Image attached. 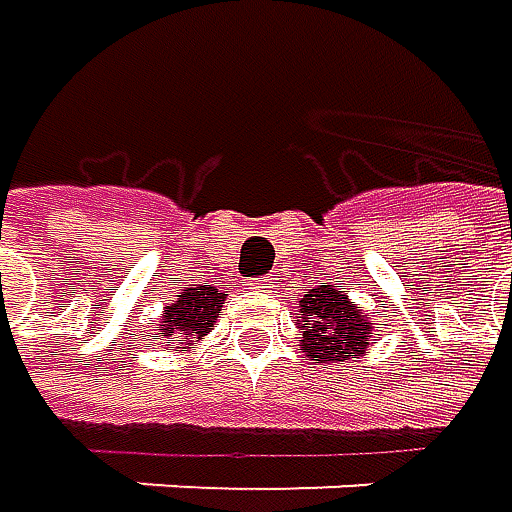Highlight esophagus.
<instances>
[{"instance_id": "1", "label": "esophagus", "mask_w": 512, "mask_h": 512, "mask_svg": "<svg viewBox=\"0 0 512 512\" xmlns=\"http://www.w3.org/2000/svg\"><path fill=\"white\" fill-rule=\"evenodd\" d=\"M270 287H273V281L267 279V276H264V279H248V281H245V290H270Z\"/></svg>"}]
</instances>
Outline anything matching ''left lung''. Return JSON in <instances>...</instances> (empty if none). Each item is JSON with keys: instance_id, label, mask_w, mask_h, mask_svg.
Segmentation results:
<instances>
[{"instance_id": "1", "label": "left lung", "mask_w": 512, "mask_h": 512, "mask_svg": "<svg viewBox=\"0 0 512 512\" xmlns=\"http://www.w3.org/2000/svg\"><path fill=\"white\" fill-rule=\"evenodd\" d=\"M298 312L304 315L307 324L301 344V349H307V358L335 363L366 352L372 335V318H366V312H360L346 298V290H335L332 281L315 284V290L301 298Z\"/></svg>"}]
</instances>
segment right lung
Returning <instances> with one entry per match:
<instances>
[{"instance_id": "obj_1", "label": "right lung", "mask_w": 512, "mask_h": 512, "mask_svg": "<svg viewBox=\"0 0 512 512\" xmlns=\"http://www.w3.org/2000/svg\"><path fill=\"white\" fill-rule=\"evenodd\" d=\"M222 304H225V293H219L211 284L185 287L180 298L163 310V318H160L157 332H154V341L163 349L166 346L185 349L183 344H188L191 338H202L205 332H211Z\"/></svg>"}]
</instances>
